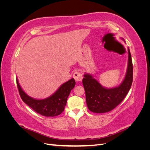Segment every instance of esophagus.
<instances>
[{
  "mask_svg": "<svg viewBox=\"0 0 150 150\" xmlns=\"http://www.w3.org/2000/svg\"><path fill=\"white\" fill-rule=\"evenodd\" d=\"M73 78L77 82H79L83 79V75L79 71H77L73 74Z\"/></svg>",
  "mask_w": 150,
  "mask_h": 150,
  "instance_id": "1",
  "label": "esophagus"
}]
</instances>
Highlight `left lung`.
I'll return each instance as SVG.
<instances>
[{
	"label": "left lung",
	"instance_id": "left-lung-1",
	"mask_svg": "<svg viewBox=\"0 0 150 150\" xmlns=\"http://www.w3.org/2000/svg\"><path fill=\"white\" fill-rule=\"evenodd\" d=\"M128 64L125 78L122 83L114 88H104L89 74H85L83 84L86 100L89 110L93 112L104 113L112 110L120 104L128 93L133 83V67L128 48Z\"/></svg>",
	"mask_w": 150,
	"mask_h": 150
}]
</instances>
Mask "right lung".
<instances>
[{
    "instance_id": "add662e5",
    "label": "right lung",
    "mask_w": 150,
    "mask_h": 150,
    "mask_svg": "<svg viewBox=\"0 0 150 150\" xmlns=\"http://www.w3.org/2000/svg\"><path fill=\"white\" fill-rule=\"evenodd\" d=\"M16 81L22 101L35 112L47 117L58 116L61 114L64 110L71 91L76 84L74 79L72 78L62 84L52 96L44 99H35L29 96L21 88L17 79Z\"/></svg>"
}]
</instances>
